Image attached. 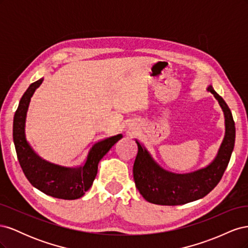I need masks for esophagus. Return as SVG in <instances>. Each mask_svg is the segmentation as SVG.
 Masks as SVG:
<instances>
[{"instance_id": "34e87169", "label": "esophagus", "mask_w": 248, "mask_h": 248, "mask_svg": "<svg viewBox=\"0 0 248 248\" xmlns=\"http://www.w3.org/2000/svg\"><path fill=\"white\" fill-rule=\"evenodd\" d=\"M132 131H134V129H132Z\"/></svg>"}]
</instances>
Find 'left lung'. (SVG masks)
<instances>
[{"label": "left lung", "mask_w": 248, "mask_h": 248, "mask_svg": "<svg viewBox=\"0 0 248 248\" xmlns=\"http://www.w3.org/2000/svg\"><path fill=\"white\" fill-rule=\"evenodd\" d=\"M218 100L226 118V136L215 159L208 167L186 174L164 169L148 150L136 140L139 152L133 164V179L140 193L147 202L156 205L177 206L204 198L219 183L235 145V122L231 109L211 86L208 87Z\"/></svg>", "instance_id": "1"}]
</instances>
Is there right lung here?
Segmentation results:
<instances>
[{
	"mask_svg": "<svg viewBox=\"0 0 248 248\" xmlns=\"http://www.w3.org/2000/svg\"><path fill=\"white\" fill-rule=\"evenodd\" d=\"M42 78L29 87L22 95L13 120V141L18 162L25 176L37 189L52 198L76 200L84 196L92 186L97 175L98 162L122 134L95 142L89 149L78 166L64 168L49 163L37 155L26 140L25 126L30 100L35 90L40 86Z\"/></svg>",
	"mask_w": 248,
	"mask_h": 248,
	"instance_id": "1",
	"label": "right lung"
}]
</instances>
